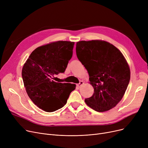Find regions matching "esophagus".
Returning <instances> with one entry per match:
<instances>
[{
  "label": "esophagus",
  "instance_id": "1",
  "mask_svg": "<svg viewBox=\"0 0 148 148\" xmlns=\"http://www.w3.org/2000/svg\"><path fill=\"white\" fill-rule=\"evenodd\" d=\"M83 81H80V82H79V83H78L77 84V86L78 87V88H80L81 86H82V85H83Z\"/></svg>",
  "mask_w": 148,
  "mask_h": 148
}]
</instances>
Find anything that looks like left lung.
Masks as SVG:
<instances>
[{"mask_svg": "<svg viewBox=\"0 0 148 148\" xmlns=\"http://www.w3.org/2000/svg\"><path fill=\"white\" fill-rule=\"evenodd\" d=\"M77 58L87 69L94 92L85 103L103 112L122 99L130 80V69L122 53L110 43L100 40L76 44Z\"/></svg>", "mask_w": 148, "mask_h": 148, "instance_id": "1", "label": "left lung"}]
</instances>
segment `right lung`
<instances>
[{"mask_svg":"<svg viewBox=\"0 0 148 148\" xmlns=\"http://www.w3.org/2000/svg\"><path fill=\"white\" fill-rule=\"evenodd\" d=\"M74 42H51L36 48L22 69V78L29 97L39 108L53 112L63 107L75 84L53 81V77L64 73L73 53Z\"/></svg>","mask_w":148,"mask_h":148,"instance_id":"add662e5","label":"right lung"}]
</instances>
